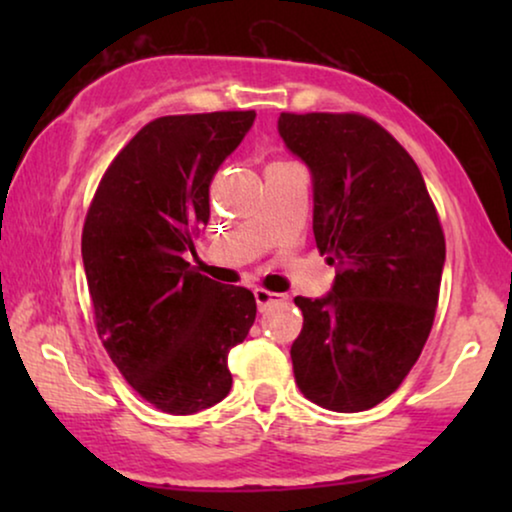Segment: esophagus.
I'll use <instances>...</instances> for the list:
<instances>
[{
	"instance_id": "obj_1",
	"label": "esophagus",
	"mask_w": 512,
	"mask_h": 512,
	"mask_svg": "<svg viewBox=\"0 0 512 512\" xmlns=\"http://www.w3.org/2000/svg\"><path fill=\"white\" fill-rule=\"evenodd\" d=\"M254 298H256L258 307H261V310H265V307L272 305V303H275V300H279L282 296H279V293H272V291L261 289V286H258V289H254Z\"/></svg>"
}]
</instances>
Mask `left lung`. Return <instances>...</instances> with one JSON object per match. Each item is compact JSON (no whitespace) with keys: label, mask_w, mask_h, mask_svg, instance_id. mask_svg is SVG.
Returning a JSON list of instances; mask_svg holds the SVG:
<instances>
[{"label":"left lung","mask_w":512,"mask_h":512,"mask_svg":"<svg viewBox=\"0 0 512 512\" xmlns=\"http://www.w3.org/2000/svg\"><path fill=\"white\" fill-rule=\"evenodd\" d=\"M286 149L312 177V230L338 268L331 291L296 298L293 375L321 408H375L422 354L436 317L445 237L408 151L359 114H282Z\"/></svg>","instance_id":"8db88e82"}]
</instances>
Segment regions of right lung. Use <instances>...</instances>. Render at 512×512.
<instances>
[{"label":"right lung","instance_id":"right-lung-1","mask_svg":"<svg viewBox=\"0 0 512 512\" xmlns=\"http://www.w3.org/2000/svg\"><path fill=\"white\" fill-rule=\"evenodd\" d=\"M254 111L163 116L104 172L81 237L97 333L132 389L193 415L228 396V352L249 335L254 293L184 261L209 221V184Z\"/></svg>","mask_w":512,"mask_h":512}]
</instances>
